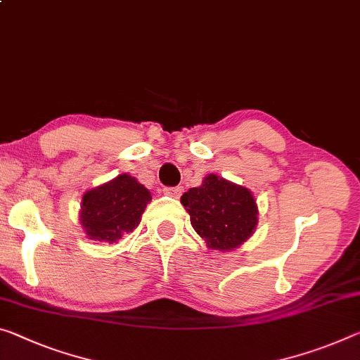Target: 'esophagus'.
<instances>
[{
	"instance_id": "1",
	"label": "esophagus",
	"mask_w": 360,
	"mask_h": 360,
	"mask_svg": "<svg viewBox=\"0 0 360 360\" xmlns=\"http://www.w3.org/2000/svg\"><path fill=\"white\" fill-rule=\"evenodd\" d=\"M163 192L167 193L169 197H174V198H179V195L182 193V187L176 186V187H165Z\"/></svg>"
}]
</instances>
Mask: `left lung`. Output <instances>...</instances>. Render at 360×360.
Segmentation results:
<instances>
[{"mask_svg":"<svg viewBox=\"0 0 360 360\" xmlns=\"http://www.w3.org/2000/svg\"><path fill=\"white\" fill-rule=\"evenodd\" d=\"M191 224L210 250L229 252L247 242L258 224V205L247 187L208 174L181 197Z\"/></svg>","mask_w":360,"mask_h":360,"instance_id":"1","label":"left lung"}]
</instances>
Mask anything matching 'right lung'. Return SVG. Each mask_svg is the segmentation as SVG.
<instances>
[{
  "instance_id": "right-lung-1",
  "label": "right lung",
  "mask_w": 360,
  "mask_h": 360,
  "mask_svg": "<svg viewBox=\"0 0 360 360\" xmlns=\"http://www.w3.org/2000/svg\"><path fill=\"white\" fill-rule=\"evenodd\" d=\"M150 200V192L133 176L123 173L84 193L79 221L91 240L117 243L139 226Z\"/></svg>"
}]
</instances>
